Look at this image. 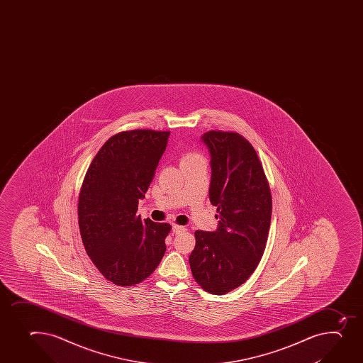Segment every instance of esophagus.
<instances>
[{
	"mask_svg": "<svg viewBox=\"0 0 363 363\" xmlns=\"http://www.w3.org/2000/svg\"><path fill=\"white\" fill-rule=\"evenodd\" d=\"M186 230H187V228L184 226H179V225H174L172 226V232L175 234L184 233Z\"/></svg>",
	"mask_w": 363,
	"mask_h": 363,
	"instance_id": "1",
	"label": "esophagus"
}]
</instances>
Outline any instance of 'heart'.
I'll return each instance as SVG.
<instances>
[{"label":"heart","mask_w":363,"mask_h":363,"mask_svg":"<svg viewBox=\"0 0 363 363\" xmlns=\"http://www.w3.org/2000/svg\"><path fill=\"white\" fill-rule=\"evenodd\" d=\"M199 158H202V156L199 152H196V151H184L182 156H181V163L195 161V160H199Z\"/></svg>","instance_id":"obj_1"}]
</instances>
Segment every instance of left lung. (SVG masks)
<instances>
[{"mask_svg":"<svg viewBox=\"0 0 363 363\" xmlns=\"http://www.w3.org/2000/svg\"><path fill=\"white\" fill-rule=\"evenodd\" d=\"M201 140L211 154L209 200L219 226L195 232L189 264L203 290L225 294L251 277L264 255L272 196L255 147L240 133L212 130Z\"/></svg>","mask_w":363,"mask_h":363,"instance_id":"obj_1","label":"left lung"}]
</instances>
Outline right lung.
<instances>
[{
	"mask_svg": "<svg viewBox=\"0 0 363 363\" xmlns=\"http://www.w3.org/2000/svg\"><path fill=\"white\" fill-rule=\"evenodd\" d=\"M169 135L147 129L116 133L94 156L80 188L78 220L84 246L99 272L118 286L143 281L164 255L172 226L142 221L136 213Z\"/></svg>",
	"mask_w": 363,
	"mask_h": 363,
	"instance_id": "obj_1",
	"label": "right lung"
}]
</instances>
